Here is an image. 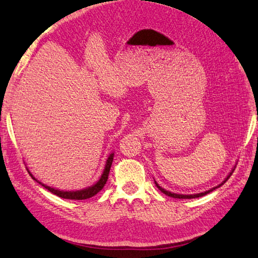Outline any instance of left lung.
<instances>
[{"instance_id":"obj_1","label":"left lung","mask_w":258,"mask_h":258,"mask_svg":"<svg viewBox=\"0 0 258 258\" xmlns=\"http://www.w3.org/2000/svg\"><path fill=\"white\" fill-rule=\"evenodd\" d=\"M232 173L233 172H231L229 175H228V177L225 178V180L223 181V183H221L220 185H217V186H215V187H213V189H211V190H208V191H205V192H202V194H196V195H177V194H173V192H169V191H166L165 189H163V187L161 186H159L158 184H157V182H155L156 183V185H157V187H158V189L163 192V194H165L166 196H168V197H172V198H177V199H192V198H199V197H203V196H205V195H207V194H209V192H212L213 190H215V189H217V187H220L222 184H224V183L229 180L230 178V176L232 175Z\"/></svg>"}]
</instances>
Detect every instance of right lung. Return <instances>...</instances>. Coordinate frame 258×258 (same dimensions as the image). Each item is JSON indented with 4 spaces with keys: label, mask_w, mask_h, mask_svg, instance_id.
Segmentation results:
<instances>
[{
    "label": "right lung",
    "mask_w": 258,
    "mask_h": 258,
    "mask_svg": "<svg viewBox=\"0 0 258 258\" xmlns=\"http://www.w3.org/2000/svg\"><path fill=\"white\" fill-rule=\"evenodd\" d=\"M112 159H113V154H111L110 156L108 157L107 159V163L106 166H104V171L102 173L101 177H100V180L95 183L94 185L90 186V187H86L84 190H78V191H60V190H56L53 189V187H50L45 184H41L45 187V189L49 190L52 194L58 196L60 198H63V199H72V200H84V199H89L91 197H93L98 194L99 191H101L103 189L104 184H106V182L108 180V175H109V172H110V167H111V164H112ZM30 173V172H29ZM32 175V174H30ZM33 176V175H32ZM37 181V180H36Z\"/></svg>",
    "instance_id": "right-lung-1"
}]
</instances>
